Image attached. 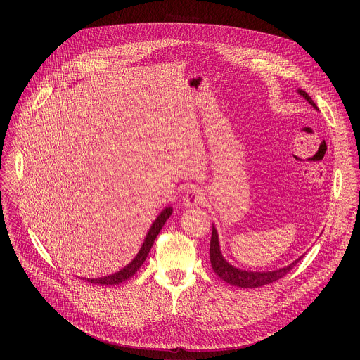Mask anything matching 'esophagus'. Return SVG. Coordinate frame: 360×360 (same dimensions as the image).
Returning <instances> with one entry per match:
<instances>
[{
	"label": "esophagus",
	"instance_id": "esophagus-1",
	"mask_svg": "<svg viewBox=\"0 0 360 360\" xmlns=\"http://www.w3.org/2000/svg\"><path fill=\"white\" fill-rule=\"evenodd\" d=\"M205 199V195L202 192V189L196 188V186H191L185 195H184V199H182V203L185 205L186 208H192V207H198V205H200Z\"/></svg>",
	"mask_w": 360,
	"mask_h": 360
}]
</instances>
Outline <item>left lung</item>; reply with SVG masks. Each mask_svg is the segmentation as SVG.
<instances>
[{
  "label": "left lung",
  "instance_id": "obj_1",
  "mask_svg": "<svg viewBox=\"0 0 360 360\" xmlns=\"http://www.w3.org/2000/svg\"><path fill=\"white\" fill-rule=\"evenodd\" d=\"M299 95H302L309 104L318 110L316 104L314 102V99L307 95V92H304L303 89H297ZM210 255H211V264H212V269L214 272L225 282L233 285V286H239V288H261L265 285H269L272 282L279 281L281 278H283L289 271L293 269V266H296V264L303 258V255L299 256V258L292 262L290 265L281 268L278 271H271V272H250V271H242L238 269L235 266H232L229 262H226V259L222 256L221 249H219V239H218V232L215 229V226H212V236H211V248H210Z\"/></svg>",
  "mask_w": 360,
  "mask_h": 360
}]
</instances>
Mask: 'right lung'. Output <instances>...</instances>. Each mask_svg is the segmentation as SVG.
Returning <instances> with one entry per match:
<instances>
[{"label": "right lung", "mask_w": 360, "mask_h": 360, "mask_svg": "<svg viewBox=\"0 0 360 360\" xmlns=\"http://www.w3.org/2000/svg\"><path fill=\"white\" fill-rule=\"evenodd\" d=\"M171 215H172V208H171V207L165 208V210L158 215V218L155 219V222H153L152 226L149 228V232H148V235H146V238H145V240H143V245L141 246L138 255L135 256L134 261L129 262L125 268H122L121 271H118V272H115V274H112V275L104 276V278H92V279H88V278H86L85 281L91 282V283H95V285H96V283H98V285H118V283H121V282L129 279L131 276H134L135 272H136V271L141 268V265L145 262L146 256H148V253H149V250H150V248H152V245H153V240H155V238L158 236V233L161 232L162 226L165 225V222L168 221V218H169Z\"/></svg>", "instance_id": "obj_1"}]
</instances>
